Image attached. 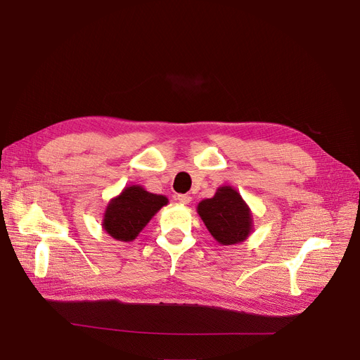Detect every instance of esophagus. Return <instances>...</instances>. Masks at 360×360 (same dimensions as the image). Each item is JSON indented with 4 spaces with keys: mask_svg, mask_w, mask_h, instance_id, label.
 <instances>
[{
    "mask_svg": "<svg viewBox=\"0 0 360 360\" xmlns=\"http://www.w3.org/2000/svg\"><path fill=\"white\" fill-rule=\"evenodd\" d=\"M177 201L181 202V204H189L192 201V197L188 193H179L177 195Z\"/></svg>",
    "mask_w": 360,
    "mask_h": 360,
    "instance_id": "34e87169",
    "label": "esophagus"
}]
</instances>
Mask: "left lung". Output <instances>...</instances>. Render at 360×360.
<instances>
[{
  "mask_svg": "<svg viewBox=\"0 0 360 360\" xmlns=\"http://www.w3.org/2000/svg\"><path fill=\"white\" fill-rule=\"evenodd\" d=\"M197 210L207 230L221 245L242 243L252 231V213L231 186H221L213 198L202 200Z\"/></svg>",
  "mask_w": 360,
  "mask_h": 360,
  "instance_id": "8db88e82",
  "label": "left lung"
}]
</instances>
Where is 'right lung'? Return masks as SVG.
<instances>
[{
    "label": "right lung",
    "instance_id": "obj_1",
    "mask_svg": "<svg viewBox=\"0 0 360 360\" xmlns=\"http://www.w3.org/2000/svg\"><path fill=\"white\" fill-rule=\"evenodd\" d=\"M168 198L163 195L150 193L144 188L134 184L124 188L118 197L108 204L102 226L103 230L120 242H132L143 231Z\"/></svg>",
    "mask_w": 360,
    "mask_h": 360
}]
</instances>
